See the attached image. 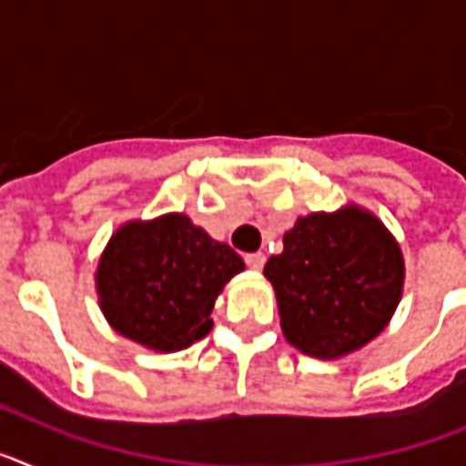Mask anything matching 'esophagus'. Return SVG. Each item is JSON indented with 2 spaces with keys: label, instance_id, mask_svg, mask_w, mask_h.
<instances>
[{
  "label": "esophagus",
  "instance_id": "1",
  "mask_svg": "<svg viewBox=\"0 0 466 466\" xmlns=\"http://www.w3.org/2000/svg\"><path fill=\"white\" fill-rule=\"evenodd\" d=\"M245 261H247V266H249V268H252V270H261L263 263H266V254H261V252L247 254Z\"/></svg>",
  "mask_w": 466,
  "mask_h": 466
}]
</instances>
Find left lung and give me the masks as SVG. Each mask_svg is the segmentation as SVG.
<instances>
[{
    "instance_id": "8db88e82",
    "label": "left lung",
    "mask_w": 466,
    "mask_h": 466,
    "mask_svg": "<svg viewBox=\"0 0 466 466\" xmlns=\"http://www.w3.org/2000/svg\"><path fill=\"white\" fill-rule=\"evenodd\" d=\"M263 275L278 296L284 339L303 355L339 360L371 343L401 300L403 254L371 212L299 217Z\"/></svg>"
}]
</instances>
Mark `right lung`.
Returning <instances> with one entry per match:
<instances>
[{
	"mask_svg": "<svg viewBox=\"0 0 466 466\" xmlns=\"http://www.w3.org/2000/svg\"><path fill=\"white\" fill-rule=\"evenodd\" d=\"M245 261L187 214L127 221L111 236L95 273L106 322L121 336L177 352L212 329L217 296Z\"/></svg>",
	"mask_w": 466,
	"mask_h": 466,
	"instance_id": "add662e5",
	"label": "right lung"
}]
</instances>
